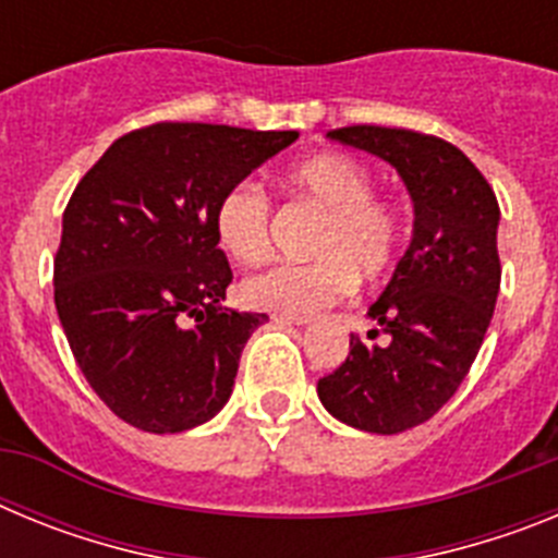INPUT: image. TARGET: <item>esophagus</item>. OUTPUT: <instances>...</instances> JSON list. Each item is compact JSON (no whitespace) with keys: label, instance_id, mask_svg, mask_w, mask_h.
Here are the masks:
<instances>
[{"label":"esophagus","instance_id":"1","mask_svg":"<svg viewBox=\"0 0 558 558\" xmlns=\"http://www.w3.org/2000/svg\"><path fill=\"white\" fill-rule=\"evenodd\" d=\"M276 324H290V327H307L313 318L310 315H288V313H276L274 315Z\"/></svg>","mask_w":558,"mask_h":558}]
</instances>
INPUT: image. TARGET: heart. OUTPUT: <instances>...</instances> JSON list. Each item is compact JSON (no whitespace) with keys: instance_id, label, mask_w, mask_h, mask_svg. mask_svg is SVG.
Here are the masks:
<instances>
[{"instance_id":"heart-1","label":"heart","mask_w":558,"mask_h":558,"mask_svg":"<svg viewBox=\"0 0 558 558\" xmlns=\"http://www.w3.org/2000/svg\"><path fill=\"white\" fill-rule=\"evenodd\" d=\"M288 186L327 215L315 234L313 263H274L243 279L240 293L254 310L310 315L338 302L354 276L372 282L397 263L402 223L374 198L377 184L363 161L347 153H322L288 172ZM220 248L236 263H256L270 243V201L254 179L236 181L215 211Z\"/></svg>"}]
</instances>
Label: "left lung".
Instances as JSON below:
<instances>
[{
  "label": "left lung",
  "mask_w": 558,
  "mask_h": 558,
  "mask_svg": "<svg viewBox=\"0 0 558 558\" xmlns=\"http://www.w3.org/2000/svg\"><path fill=\"white\" fill-rule=\"evenodd\" d=\"M327 136L388 161L413 201L411 245L368 307L377 329L352 335L349 357L318 379L338 422L393 436L441 411L475 363L500 293V206L450 142L377 125Z\"/></svg>",
  "instance_id": "8db88e82"
}]
</instances>
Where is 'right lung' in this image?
Returning a JSON list of instances; mask_svg holds the SVG:
<instances>
[{
  "label": "right lung",
  "mask_w": 558,
  "mask_h": 558,
  "mask_svg": "<svg viewBox=\"0 0 558 558\" xmlns=\"http://www.w3.org/2000/svg\"><path fill=\"white\" fill-rule=\"evenodd\" d=\"M299 140L159 122L113 142L63 211L56 310L77 366L122 422L184 433L218 416L265 313L223 307V192Z\"/></svg>",
  "instance_id": "obj_1"
}]
</instances>
